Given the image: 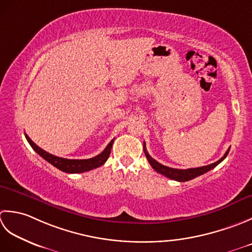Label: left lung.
Returning a JSON list of instances; mask_svg holds the SVG:
<instances>
[{
  "instance_id": "8db88e82",
  "label": "left lung",
  "mask_w": 252,
  "mask_h": 252,
  "mask_svg": "<svg viewBox=\"0 0 252 252\" xmlns=\"http://www.w3.org/2000/svg\"><path fill=\"white\" fill-rule=\"evenodd\" d=\"M146 143H143V151H145V155L146 158H148L149 163H150V165L152 166V168L157 171L158 173L162 174V175L166 176L167 178H171L173 181H177V182H187V181H190V179L196 178L200 175H202V174L207 173L209 171H211L212 168H214L217 165L222 162L225 158L227 157L228 152H229V148L228 150L225 152V155L220 158L219 161L214 162L212 164H209V165H205V166H201V167H196V168H187V169H178V168H172V167H168L163 165V164L158 163V161H156L155 158H152L150 157V155L147 152V149H146Z\"/></svg>"
}]
</instances>
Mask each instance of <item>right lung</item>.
Returning <instances> with one entry per match:
<instances>
[{
    "label": "right lung",
    "mask_w": 252,
    "mask_h": 252,
    "mask_svg": "<svg viewBox=\"0 0 252 252\" xmlns=\"http://www.w3.org/2000/svg\"><path fill=\"white\" fill-rule=\"evenodd\" d=\"M25 136H26V139H27V141L29 142V145L32 146V148L38 153L40 157H42L45 161L49 162L50 164H52L53 166L59 168L60 171H63L65 173H70V174L88 172V171H91V169L103 165L110 157L113 141H114V139L111 140V142L106 146L103 152H101L100 155H97L94 158H87V160H69V158H64L50 155L49 152L44 151L43 149H41L40 147L35 145V143L30 139L27 135Z\"/></svg>",
    "instance_id": "obj_1"
}]
</instances>
